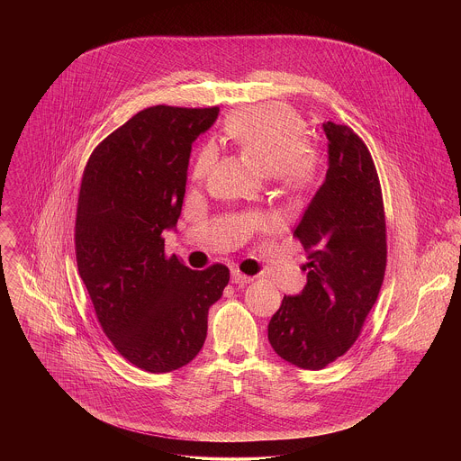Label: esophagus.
<instances>
[{
  "label": "esophagus",
  "mask_w": 461,
  "mask_h": 461,
  "mask_svg": "<svg viewBox=\"0 0 461 461\" xmlns=\"http://www.w3.org/2000/svg\"><path fill=\"white\" fill-rule=\"evenodd\" d=\"M230 278H232V282L234 284H240V285H245V284H250L254 278L252 276H249V275H245V273H241L240 269H232V273H230Z\"/></svg>",
  "instance_id": "obj_1"
}]
</instances>
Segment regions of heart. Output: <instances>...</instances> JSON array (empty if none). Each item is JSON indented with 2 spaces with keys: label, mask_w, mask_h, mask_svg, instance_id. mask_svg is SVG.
Listing matches in <instances>:
<instances>
[{
  "label": "heart",
  "mask_w": 461,
  "mask_h": 461,
  "mask_svg": "<svg viewBox=\"0 0 461 461\" xmlns=\"http://www.w3.org/2000/svg\"><path fill=\"white\" fill-rule=\"evenodd\" d=\"M227 136L249 154L263 170L285 190L300 192L314 185L321 159L309 145L305 119L289 104L266 103L236 112L227 126ZM216 158L211 143L198 150L192 167V179L202 181Z\"/></svg>",
  "instance_id": "b5f03b06"
}]
</instances>
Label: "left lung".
Returning <instances> with one entry per match:
<instances>
[{
  "instance_id": "obj_1",
  "label": "left lung",
  "mask_w": 461,
  "mask_h": 461,
  "mask_svg": "<svg viewBox=\"0 0 461 461\" xmlns=\"http://www.w3.org/2000/svg\"><path fill=\"white\" fill-rule=\"evenodd\" d=\"M329 170L293 236L307 252V285L284 296L267 325L278 357L318 371L358 339L387 267L382 186L371 152L348 126L325 122Z\"/></svg>"
}]
</instances>
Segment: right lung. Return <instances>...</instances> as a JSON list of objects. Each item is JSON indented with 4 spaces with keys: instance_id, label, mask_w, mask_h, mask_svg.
Segmentation results:
<instances>
[{
    "instance_id": "add662e5",
    "label": "right lung",
    "mask_w": 461,
    "mask_h": 461,
    "mask_svg": "<svg viewBox=\"0 0 461 461\" xmlns=\"http://www.w3.org/2000/svg\"><path fill=\"white\" fill-rule=\"evenodd\" d=\"M220 108L150 106L90 154L77 197L79 276L115 349L147 373L190 364L207 335V311L230 273L190 269L165 256V229L181 216L192 143Z\"/></svg>"
}]
</instances>
